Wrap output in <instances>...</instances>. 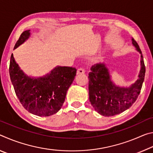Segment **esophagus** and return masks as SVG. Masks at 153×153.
<instances>
[{
  "instance_id": "esophagus-1",
  "label": "esophagus",
  "mask_w": 153,
  "mask_h": 153,
  "mask_svg": "<svg viewBox=\"0 0 153 153\" xmlns=\"http://www.w3.org/2000/svg\"><path fill=\"white\" fill-rule=\"evenodd\" d=\"M84 73H85V70L84 68H82V67H79V68L77 69V74H83Z\"/></svg>"
}]
</instances>
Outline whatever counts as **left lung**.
Masks as SVG:
<instances>
[{
    "instance_id": "1",
    "label": "left lung",
    "mask_w": 153,
    "mask_h": 153,
    "mask_svg": "<svg viewBox=\"0 0 153 153\" xmlns=\"http://www.w3.org/2000/svg\"><path fill=\"white\" fill-rule=\"evenodd\" d=\"M132 44L141 54L138 79L129 88H120L110 79L108 69L103 63L95 64L88 74V90L90 103L95 111L106 117H110L123 112L132 105L140 93L143 84L146 67L142 51L136 41Z\"/></svg>"
}]
</instances>
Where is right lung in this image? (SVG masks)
<instances>
[{
  "mask_svg": "<svg viewBox=\"0 0 153 153\" xmlns=\"http://www.w3.org/2000/svg\"><path fill=\"white\" fill-rule=\"evenodd\" d=\"M30 34V30L23 32L14 49L24 43ZM76 71L75 67H56L45 77L33 78L23 73L13 54L10 59V77L18 99L30 113L42 117L52 115L60 110Z\"/></svg>",
  "mask_w": 153,
  "mask_h": 153,
  "instance_id": "1",
  "label": "right lung"
}]
</instances>
